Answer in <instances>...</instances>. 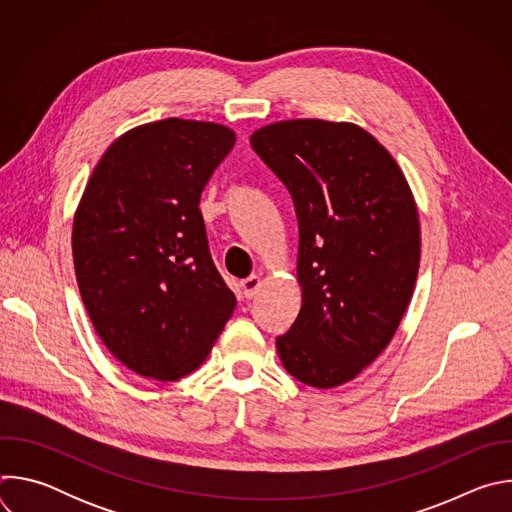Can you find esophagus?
<instances>
[{"label": "esophagus", "instance_id": "34e87169", "mask_svg": "<svg viewBox=\"0 0 512 512\" xmlns=\"http://www.w3.org/2000/svg\"><path fill=\"white\" fill-rule=\"evenodd\" d=\"M261 287V275H249L247 279H243L241 281V289H243V296L247 298V300H251L255 294H257V289Z\"/></svg>", "mask_w": 512, "mask_h": 512}]
</instances>
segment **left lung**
Instances as JSON below:
<instances>
[{
	"label": "left lung",
	"mask_w": 512,
	"mask_h": 512,
	"mask_svg": "<svg viewBox=\"0 0 512 512\" xmlns=\"http://www.w3.org/2000/svg\"><path fill=\"white\" fill-rule=\"evenodd\" d=\"M294 198L302 310L275 346L316 389L356 379L389 346L421 255L409 182L383 143L348 121L287 119L251 135Z\"/></svg>",
	"instance_id": "left-lung-1"
}]
</instances>
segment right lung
<instances>
[{
	"mask_svg": "<svg viewBox=\"0 0 512 512\" xmlns=\"http://www.w3.org/2000/svg\"><path fill=\"white\" fill-rule=\"evenodd\" d=\"M235 141L212 121L137 125L105 150L77 206L72 259L83 304L109 352L145 379L196 371L237 306L198 208Z\"/></svg>",
	"mask_w": 512,
	"mask_h": 512,
	"instance_id": "add662e5",
	"label": "right lung"
}]
</instances>
